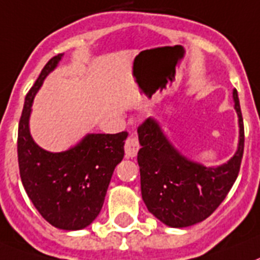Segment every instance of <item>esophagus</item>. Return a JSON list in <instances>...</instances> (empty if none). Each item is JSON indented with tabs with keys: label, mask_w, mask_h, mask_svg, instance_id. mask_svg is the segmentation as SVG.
I'll return each instance as SVG.
<instances>
[{
	"label": "esophagus",
	"mask_w": 260,
	"mask_h": 260,
	"mask_svg": "<svg viewBox=\"0 0 260 260\" xmlns=\"http://www.w3.org/2000/svg\"><path fill=\"white\" fill-rule=\"evenodd\" d=\"M140 149V144H139V139H137L135 135L129 136L125 141V145H124V152H125V157L127 158H133L136 157L137 152H139Z\"/></svg>",
	"instance_id": "34e87169"
}]
</instances>
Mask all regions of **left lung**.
<instances>
[{
    "instance_id": "obj_1",
    "label": "left lung",
    "mask_w": 260,
    "mask_h": 260,
    "mask_svg": "<svg viewBox=\"0 0 260 260\" xmlns=\"http://www.w3.org/2000/svg\"><path fill=\"white\" fill-rule=\"evenodd\" d=\"M234 110L238 116V145L229 161L218 166L189 159L173 145L154 117L137 129L141 149L137 162L141 195L146 208L170 228H187L209 217L226 198L238 177L243 154V119L237 90Z\"/></svg>"
}]
</instances>
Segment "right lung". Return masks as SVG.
I'll return each instance as SVG.
<instances>
[{
	"label": "right lung",
	"mask_w": 260,
	"mask_h": 260,
	"mask_svg": "<svg viewBox=\"0 0 260 260\" xmlns=\"http://www.w3.org/2000/svg\"><path fill=\"white\" fill-rule=\"evenodd\" d=\"M64 53L52 57L24 99L18 128V164L26 193L52 226L81 230L98 217L112 173L124 157L127 132L87 133L64 152H48L34 141L30 116L36 92Z\"/></svg>",
	"instance_id": "obj_1"
}]
</instances>
